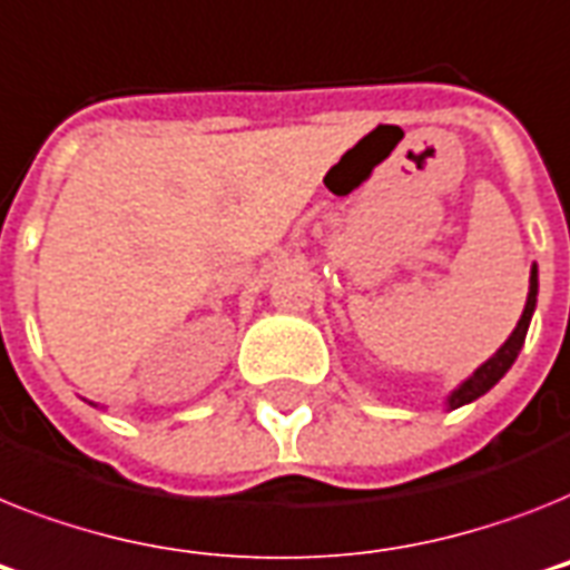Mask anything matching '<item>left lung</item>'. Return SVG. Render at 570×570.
I'll return each mask as SVG.
<instances>
[{
    "label": "left lung",
    "instance_id": "8db88e82",
    "mask_svg": "<svg viewBox=\"0 0 570 570\" xmlns=\"http://www.w3.org/2000/svg\"><path fill=\"white\" fill-rule=\"evenodd\" d=\"M535 293H539V275H535V266H533V272H530V295H527L524 313H521V318H518V325H515V331H512V336L503 342L501 351H498L492 360H485L478 372L471 374L469 381L462 383L460 390L448 397V404H451V406L469 404V401H474V397L485 395V392L492 390L494 383L501 381L503 374L510 372V365L515 363L518 351H521V345H524V336H527V327H530V318H533Z\"/></svg>",
    "mask_w": 570,
    "mask_h": 570
}]
</instances>
